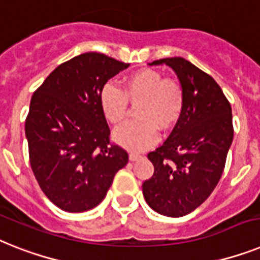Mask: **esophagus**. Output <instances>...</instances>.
I'll use <instances>...</instances> for the list:
<instances>
[{
    "mask_svg": "<svg viewBox=\"0 0 260 260\" xmlns=\"http://www.w3.org/2000/svg\"><path fill=\"white\" fill-rule=\"evenodd\" d=\"M139 158H141V154H138V153H130V154H128V159L132 160V162H134V160H138Z\"/></svg>",
    "mask_w": 260,
    "mask_h": 260,
    "instance_id": "obj_1",
    "label": "esophagus"
}]
</instances>
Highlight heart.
I'll return each mask as SVG.
<instances>
[{
	"label": "heart",
	"mask_w": 260,
	"mask_h": 260,
	"mask_svg": "<svg viewBox=\"0 0 260 260\" xmlns=\"http://www.w3.org/2000/svg\"><path fill=\"white\" fill-rule=\"evenodd\" d=\"M123 91L113 83L101 90L100 102L105 117L118 125L127 115L128 102L138 105L139 121L119 126L113 134L115 142L128 150L141 151L153 146L158 138L156 128L169 132L181 119L184 107L183 89L177 81L165 79L159 72L142 69L122 81Z\"/></svg>",
	"instance_id": "obj_1"
}]
</instances>
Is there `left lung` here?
<instances>
[{
  "instance_id": "1",
  "label": "left lung",
  "mask_w": 260,
  "mask_h": 260,
  "mask_svg": "<svg viewBox=\"0 0 260 260\" xmlns=\"http://www.w3.org/2000/svg\"><path fill=\"white\" fill-rule=\"evenodd\" d=\"M149 65L173 69L184 107L170 137L147 154L154 174L142 191L154 211L178 218L202 205L222 177L234 138L231 106L214 78L187 59L164 58Z\"/></svg>"
}]
</instances>
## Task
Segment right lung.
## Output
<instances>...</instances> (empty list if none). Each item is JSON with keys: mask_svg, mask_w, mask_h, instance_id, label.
<instances>
[{"mask_svg": "<svg viewBox=\"0 0 260 260\" xmlns=\"http://www.w3.org/2000/svg\"><path fill=\"white\" fill-rule=\"evenodd\" d=\"M127 68L85 53L55 68L31 96L25 122L30 166L41 190L63 211L100 205L127 164L125 150L109 142L100 102L105 83Z\"/></svg>", "mask_w": 260, "mask_h": 260, "instance_id": "obj_1", "label": "right lung"}]
</instances>
